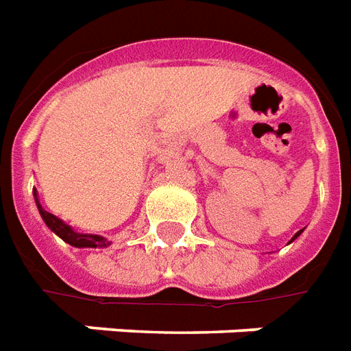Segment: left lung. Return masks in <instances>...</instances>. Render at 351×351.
<instances>
[{
    "label": "left lung",
    "instance_id": "left-lung-1",
    "mask_svg": "<svg viewBox=\"0 0 351 351\" xmlns=\"http://www.w3.org/2000/svg\"><path fill=\"white\" fill-rule=\"evenodd\" d=\"M300 234H301V230H300V232H298V234L294 236V238H298V236H300ZM294 238H292V240H290V241H294Z\"/></svg>",
    "mask_w": 351,
    "mask_h": 351
}]
</instances>
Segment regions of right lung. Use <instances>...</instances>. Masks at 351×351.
I'll list each match as a JSON object with an SVG mask.
<instances>
[{
    "label": "right lung",
    "mask_w": 351,
    "mask_h": 351,
    "mask_svg": "<svg viewBox=\"0 0 351 351\" xmlns=\"http://www.w3.org/2000/svg\"><path fill=\"white\" fill-rule=\"evenodd\" d=\"M35 199H37V197H35ZM37 206L40 215H43L44 223H46L61 240H64L66 243H70V245H74V247H106V245H110V241L106 240V238H102V236L80 234V232H74V230H72L69 225H64L59 217H56V215L50 214V212H46V210L38 204V199Z\"/></svg>",
    "instance_id": "obj_1"
}]
</instances>
